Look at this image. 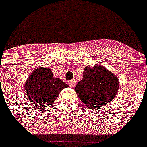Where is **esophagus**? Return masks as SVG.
Listing matches in <instances>:
<instances>
[{
  "mask_svg": "<svg viewBox=\"0 0 147 147\" xmlns=\"http://www.w3.org/2000/svg\"><path fill=\"white\" fill-rule=\"evenodd\" d=\"M69 85L70 87H71V88L74 87V86H76V81H74V80H73V81H69Z\"/></svg>",
  "mask_w": 147,
  "mask_h": 147,
  "instance_id": "esophagus-1",
  "label": "esophagus"
}]
</instances>
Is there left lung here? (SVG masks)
Instances as JSON below:
<instances>
[{"mask_svg": "<svg viewBox=\"0 0 147 147\" xmlns=\"http://www.w3.org/2000/svg\"><path fill=\"white\" fill-rule=\"evenodd\" d=\"M119 88L118 78L106 68L96 65L86 66L82 81L75 87L78 98L86 106L98 110L115 98Z\"/></svg>", "mask_w": 147, "mask_h": 147, "instance_id": "left-lung-1", "label": "left lung"}]
</instances>
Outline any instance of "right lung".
<instances>
[{"mask_svg":"<svg viewBox=\"0 0 147 147\" xmlns=\"http://www.w3.org/2000/svg\"><path fill=\"white\" fill-rule=\"evenodd\" d=\"M68 85L60 78H54L49 69H36L29 76L24 88L29 100L39 107H47L58 98Z\"/></svg>","mask_w":147,"mask_h":147,"instance_id":"add662e5","label":"right lung"}]
</instances>
